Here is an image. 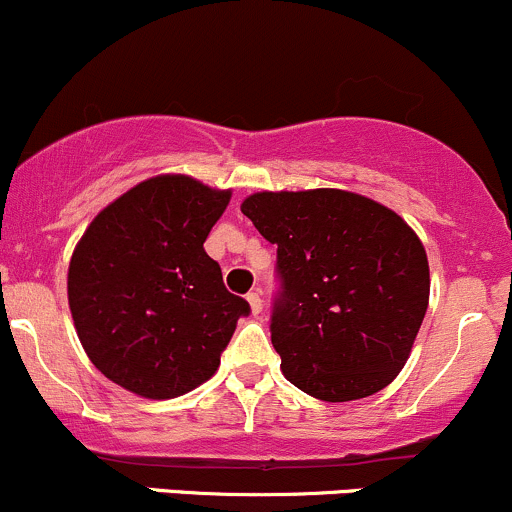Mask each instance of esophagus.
<instances>
[{
	"mask_svg": "<svg viewBox=\"0 0 512 512\" xmlns=\"http://www.w3.org/2000/svg\"><path fill=\"white\" fill-rule=\"evenodd\" d=\"M246 300H249L251 312H254V315H258V312L263 310V300H261V295H258V290H251V293L246 295Z\"/></svg>",
	"mask_w": 512,
	"mask_h": 512,
	"instance_id": "34e87169",
	"label": "esophagus"
}]
</instances>
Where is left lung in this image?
Returning a JSON list of instances; mask_svg holds the SVG:
<instances>
[{"label":"left lung","mask_w":512,"mask_h":512,"mask_svg":"<svg viewBox=\"0 0 512 512\" xmlns=\"http://www.w3.org/2000/svg\"><path fill=\"white\" fill-rule=\"evenodd\" d=\"M241 212L278 246L271 342L285 378L327 403L386 388L430 302L425 246L408 222L334 188L254 192Z\"/></svg>","instance_id":"obj_1"}]
</instances>
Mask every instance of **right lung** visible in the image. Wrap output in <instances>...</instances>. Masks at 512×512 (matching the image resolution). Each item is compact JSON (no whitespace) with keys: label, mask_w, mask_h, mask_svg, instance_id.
Returning a JSON list of instances; mask_svg holds the SVG:
<instances>
[{"label":"right lung","mask_w":512,"mask_h":512,"mask_svg":"<svg viewBox=\"0 0 512 512\" xmlns=\"http://www.w3.org/2000/svg\"><path fill=\"white\" fill-rule=\"evenodd\" d=\"M232 190L156 175L90 222L68 268L85 354L109 381L168 400L214 376L249 302L224 288L205 239Z\"/></svg>","instance_id":"obj_1"}]
</instances>
